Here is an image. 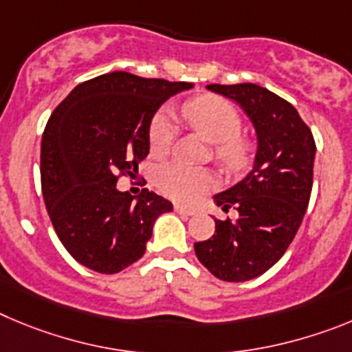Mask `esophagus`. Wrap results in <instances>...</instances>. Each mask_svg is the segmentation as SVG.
<instances>
[{"label": "esophagus", "instance_id": "obj_1", "mask_svg": "<svg viewBox=\"0 0 352 352\" xmlns=\"http://www.w3.org/2000/svg\"><path fill=\"white\" fill-rule=\"evenodd\" d=\"M175 212L179 215H182V217H189V215H195V210L182 207V205H175Z\"/></svg>", "mask_w": 352, "mask_h": 352}]
</instances>
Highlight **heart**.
I'll return each mask as SVG.
<instances>
[{
  "label": "heart",
  "mask_w": 352,
  "mask_h": 352,
  "mask_svg": "<svg viewBox=\"0 0 352 352\" xmlns=\"http://www.w3.org/2000/svg\"><path fill=\"white\" fill-rule=\"evenodd\" d=\"M180 116L199 137L214 144L215 161L228 172H239L251 157L252 145L242 131V117L231 103L219 96L204 94L192 98L180 107ZM175 126L166 112L154 116L148 126V148L154 156H161L170 148ZM156 184L163 195L179 204H196L214 186L207 170L191 168L182 163H166L156 172Z\"/></svg>",
  "instance_id": "b5f03b06"
}]
</instances>
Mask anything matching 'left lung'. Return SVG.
<instances>
[{
  "label": "left lung",
  "mask_w": 352,
  "mask_h": 352,
  "mask_svg": "<svg viewBox=\"0 0 352 352\" xmlns=\"http://www.w3.org/2000/svg\"><path fill=\"white\" fill-rule=\"evenodd\" d=\"M245 112L258 138L252 170L233 188L214 196L235 208L239 219H215L214 235L195 243L199 263L221 280L259 277L293 242L312 191L316 142L291 103L256 84L207 85Z\"/></svg>",
  "instance_id": "obj_1"
}]
</instances>
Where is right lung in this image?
<instances>
[{"label":"right lung","instance_id":"obj_1","mask_svg":"<svg viewBox=\"0 0 352 352\" xmlns=\"http://www.w3.org/2000/svg\"><path fill=\"white\" fill-rule=\"evenodd\" d=\"M188 82L112 72L82 82L56 107L40 154L42 192L66 251L100 274H117L144 256L156 219L173 205L142 189H117L148 154V126Z\"/></svg>","mask_w":352,"mask_h":352}]
</instances>
